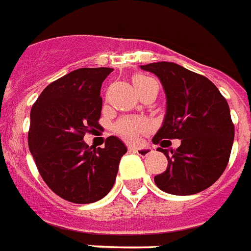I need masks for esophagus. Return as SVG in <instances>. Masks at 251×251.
Wrapping results in <instances>:
<instances>
[{"label": "esophagus", "mask_w": 251, "mask_h": 251, "mask_svg": "<svg viewBox=\"0 0 251 251\" xmlns=\"http://www.w3.org/2000/svg\"><path fill=\"white\" fill-rule=\"evenodd\" d=\"M130 151L133 152H137L141 156H147L149 154L152 152V149L150 146H143V147H130Z\"/></svg>", "instance_id": "esophagus-1"}]
</instances>
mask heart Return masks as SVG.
Returning <instances> with one entry per match:
<instances>
[{
	"mask_svg": "<svg viewBox=\"0 0 251 251\" xmlns=\"http://www.w3.org/2000/svg\"><path fill=\"white\" fill-rule=\"evenodd\" d=\"M152 77H149V76H145V75H137L134 76L133 84L135 89H138L145 84L152 81ZM147 125L146 122L142 121V120H131V118H127V120H122L116 125V131H117L122 138L127 141V142H135L141 134L146 130Z\"/></svg>",
	"mask_w": 251,
	"mask_h": 251,
	"instance_id": "b5f03b06",
	"label": "heart"
}]
</instances>
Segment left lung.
<instances>
[{
	"label": "left lung",
	"mask_w": 251,
	"mask_h": 251,
	"mask_svg": "<svg viewBox=\"0 0 251 251\" xmlns=\"http://www.w3.org/2000/svg\"><path fill=\"white\" fill-rule=\"evenodd\" d=\"M163 85L166 114L154 143L181 139L176 151H158L167 156V170L154 177L158 188L177 196L201 192L226 168L234 139V125L226 100L205 76L172 62L141 66Z\"/></svg>",
	"instance_id": "left-lung-1"
}]
</instances>
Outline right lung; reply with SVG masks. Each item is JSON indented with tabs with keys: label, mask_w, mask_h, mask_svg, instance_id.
Returning <instances> with one entry per match:
<instances>
[{
	"label": "right lung",
	"mask_w": 251,
	"mask_h": 251,
	"mask_svg": "<svg viewBox=\"0 0 251 251\" xmlns=\"http://www.w3.org/2000/svg\"><path fill=\"white\" fill-rule=\"evenodd\" d=\"M113 68H79L43 89L30 113L28 147L41 176L67 201L89 204L109 194L125 143L109 137L88 146L84 134L99 127L101 85Z\"/></svg>",
	"instance_id": "add662e5"
}]
</instances>
